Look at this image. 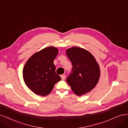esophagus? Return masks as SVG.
Returning <instances> with one entry per match:
<instances>
[{
    "label": "esophagus",
    "mask_w": 128,
    "mask_h": 128,
    "mask_svg": "<svg viewBox=\"0 0 128 128\" xmlns=\"http://www.w3.org/2000/svg\"><path fill=\"white\" fill-rule=\"evenodd\" d=\"M60 77H61V79L62 80H64L65 78V74H63V75H61L60 76Z\"/></svg>",
    "instance_id": "esophagus-1"
}]
</instances>
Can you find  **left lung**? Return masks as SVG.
<instances>
[{"label":"left lung","instance_id":"left-lung-1","mask_svg":"<svg viewBox=\"0 0 128 128\" xmlns=\"http://www.w3.org/2000/svg\"><path fill=\"white\" fill-rule=\"evenodd\" d=\"M66 53L72 64V73L66 81L72 91L80 96L88 93L97 85L100 70L94 56L88 50L79 47L68 49Z\"/></svg>","mask_w":128,"mask_h":128}]
</instances>
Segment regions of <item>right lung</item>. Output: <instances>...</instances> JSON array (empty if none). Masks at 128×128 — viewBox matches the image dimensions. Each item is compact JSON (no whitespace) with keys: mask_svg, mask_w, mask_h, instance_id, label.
I'll list each match as a JSON object with an SVG mask.
<instances>
[{"mask_svg":"<svg viewBox=\"0 0 128 128\" xmlns=\"http://www.w3.org/2000/svg\"><path fill=\"white\" fill-rule=\"evenodd\" d=\"M58 52L57 48L47 47L34 53L24 65L23 69L24 82L37 95H48L54 85L61 80L60 76L55 72L54 64Z\"/></svg>","mask_w":128,"mask_h":128,"instance_id":"right-lung-1","label":"right lung"}]
</instances>
